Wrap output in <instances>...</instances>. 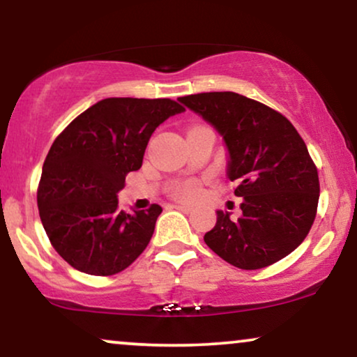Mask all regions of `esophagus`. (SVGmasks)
<instances>
[{
	"mask_svg": "<svg viewBox=\"0 0 357 357\" xmlns=\"http://www.w3.org/2000/svg\"><path fill=\"white\" fill-rule=\"evenodd\" d=\"M173 208H176V211H181V212H191L192 211L191 206H184V204H174Z\"/></svg>",
	"mask_w": 357,
	"mask_h": 357,
	"instance_id": "obj_1",
	"label": "esophagus"
}]
</instances>
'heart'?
I'll use <instances>...</instances> for the list:
<instances>
[{
    "label": "heart",
    "instance_id": "1",
    "mask_svg": "<svg viewBox=\"0 0 357 357\" xmlns=\"http://www.w3.org/2000/svg\"><path fill=\"white\" fill-rule=\"evenodd\" d=\"M199 194H201V189L194 181H181L173 186V196L181 201H194L199 197Z\"/></svg>",
    "mask_w": 357,
    "mask_h": 357
}]
</instances>
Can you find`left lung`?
Instances as JSON below:
<instances>
[{
  "mask_svg": "<svg viewBox=\"0 0 357 357\" xmlns=\"http://www.w3.org/2000/svg\"><path fill=\"white\" fill-rule=\"evenodd\" d=\"M223 137L227 176L243 197L241 217L217 211L204 235L213 253L240 269L286 258L305 240L317 215L320 183L305 142L282 114L231 91L178 99Z\"/></svg>",
  "mask_w": 357,
  "mask_h": 357,
  "instance_id": "8db88e82",
  "label": "left lung"
}]
</instances>
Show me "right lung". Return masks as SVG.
I'll list each match as a JSON object with an SVG mask.
<instances>
[{"instance_id":"add662e5","label":"right lung","mask_w":357,"mask_h":357,"mask_svg":"<svg viewBox=\"0 0 357 357\" xmlns=\"http://www.w3.org/2000/svg\"><path fill=\"white\" fill-rule=\"evenodd\" d=\"M171 99L107 98L79 114L56 137L44 161L37 206L45 234L70 266L112 275L144 253L161 213L119 211L126 176L140 169L156 127L183 112Z\"/></svg>"}]
</instances>
